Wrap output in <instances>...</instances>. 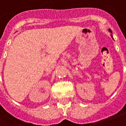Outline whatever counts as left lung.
I'll use <instances>...</instances> for the list:
<instances>
[{
	"mask_svg": "<svg viewBox=\"0 0 126 126\" xmlns=\"http://www.w3.org/2000/svg\"><path fill=\"white\" fill-rule=\"evenodd\" d=\"M109 31H110V32H111V33H112V31H111V30H110V29H109ZM111 37H112V35H111Z\"/></svg>",
	"mask_w": 126,
	"mask_h": 126,
	"instance_id": "left-lung-1",
	"label": "left lung"
}]
</instances>
